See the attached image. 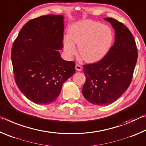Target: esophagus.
<instances>
[{
    "mask_svg": "<svg viewBox=\"0 0 146 146\" xmlns=\"http://www.w3.org/2000/svg\"><path fill=\"white\" fill-rule=\"evenodd\" d=\"M75 69H76V71H80L81 70H82V68L81 67V66L79 65V64H76V65H75Z\"/></svg>",
    "mask_w": 146,
    "mask_h": 146,
    "instance_id": "1",
    "label": "esophagus"
}]
</instances>
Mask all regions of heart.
Wrapping results in <instances>:
<instances>
[{"label": "heart", "instance_id": "heart-1", "mask_svg": "<svg viewBox=\"0 0 146 146\" xmlns=\"http://www.w3.org/2000/svg\"><path fill=\"white\" fill-rule=\"evenodd\" d=\"M68 36L63 40L64 50L68 58L79 53L89 63L102 60L110 52L114 41V34L110 27L97 22L80 21L70 26Z\"/></svg>", "mask_w": 146, "mask_h": 146}]
</instances>
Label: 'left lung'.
<instances>
[{"label":"left lung","instance_id":"8db88e82","mask_svg":"<svg viewBox=\"0 0 146 146\" xmlns=\"http://www.w3.org/2000/svg\"><path fill=\"white\" fill-rule=\"evenodd\" d=\"M115 29V42L110 52L97 63L83 66L86 80L82 94L97 106L114 102L125 92L133 77L138 53L133 35L117 20L104 18Z\"/></svg>","mask_w":146,"mask_h":146}]
</instances>
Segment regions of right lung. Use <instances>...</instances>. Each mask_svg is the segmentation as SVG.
I'll use <instances>...</instances> for the list:
<instances>
[{
    "label": "right lung",
    "instance_id": "1",
    "mask_svg": "<svg viewBox=\"0 0 146 146\" xmlns=\"http://www.w3.org/2000/svg\"><path fill=\"white\" fill-rule=\"evenodd\" d=\"M64 16L48 15L30 20L20 31L11 49L17 86L34 103L56 101L63 84L75 73V63L62 58Z\"/></svg>",
    "mask_w": 146,
    "mask_h": 146
}]
</instances>
